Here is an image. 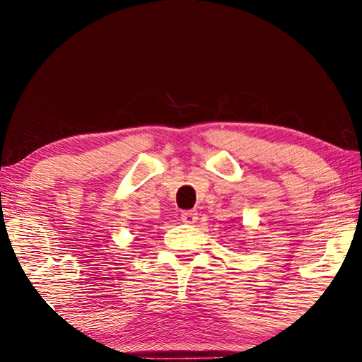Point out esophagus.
Here are the masks:
<instances>
[{"instance_id":"obj_1","label":"esophagus","mask_w":362,"mask_h":362,"mask_svg":"<svg viewBox=\"0 0 362 362\" xmlns=\"http://www.w3.org/2000/svg\"><path fill=\"white\" fill-rule=\"evenodd\" d=\"M196 221H197L196 210H188V211L182 213V222H185V224H194Z\"/></svg>"}]
</instances>
